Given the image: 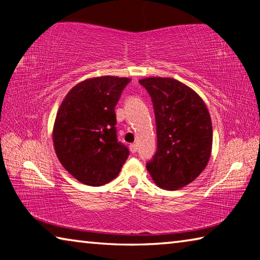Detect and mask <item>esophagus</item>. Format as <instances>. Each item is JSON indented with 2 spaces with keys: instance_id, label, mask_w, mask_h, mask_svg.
I'll use <instances>...</instances> for the list:
<instances>
[{
  "instance_id": "34e87169",
  "label": "esophagus",
  "mask_w": 260,
  "mask_h": 260,
  "mask_svg": "<svg viewBox=\"0 0 260 260\" xmlns=\"http://www.w3.org/2000/svg\"><path fill=\"white\" fill-rule=\"evenodd\" d=\"M129 150H131L132 153H135L136 151H138V144H136V143L131 144V146H129Z\"/></svg>"
}]
</instances>
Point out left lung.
Instances as JSON below:
<instances>
[{"instance_id":"8db88e82","label":"left lung","mask_w":260,"mask_h":260,"mask_svg":"<svg viewBox=\"0 0 260 260\" xmlns=\"http://www.w3.org/2000/svg\"><path fill=\"white\" fill-rule=\"evenodd\" d=\"M150 95L156 118L157 151L147 170L158 187L177 190L192 182L208 165L212 122L199 95L172 78L139 81Z\"/></svg>"}]
</instances>
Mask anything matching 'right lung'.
<instances>
[{
  "instance_id": "1",
  "label": "right lung",
  "mask_w": 260,
  "mask_h": 260,
  "mask_svg": "<svg viewBox=\"0 0 260 260\" xmlns=\"http://www.w3.org/2000/svg\"><path fill=\"white\" fill-rule=\"evenodd\" d=\"M128 78L98 77L74 86L57 111L52 140L64 169L88 186L119 174L128 148L117 139L116 107Z\"/></svg>"
}]
</instances>
